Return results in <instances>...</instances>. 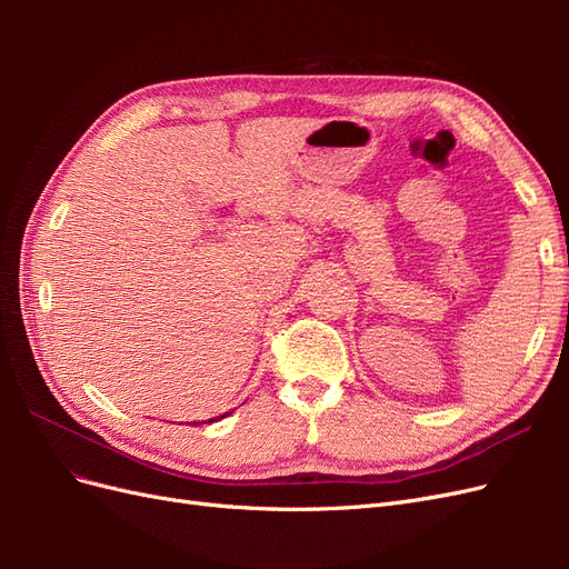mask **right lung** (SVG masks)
Wrapping results in <instances>:
<instances>
[{
	"mask_svg": "<svg viewBox=\"0 0 569 569\" xmlns=\"http://www.w3.org/2000/svg\"><path fill=\"white\" fill-rule=\"evenodd\" d=\"M230 412H222V416H218V418H213V420H209V422H216V420H220V418H228ZM194 425H203V422H194Z\"/></svg>",
	"mask_w": 569,
	"mask_h": 569,
	"instance_id": "obj_1",
	"label": "right lung"
}]
</instances>
